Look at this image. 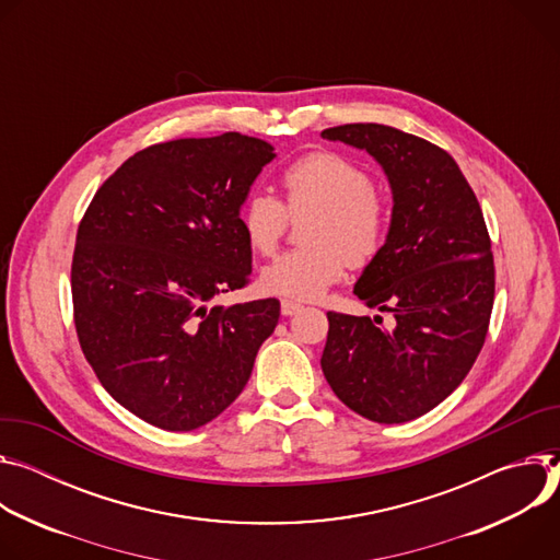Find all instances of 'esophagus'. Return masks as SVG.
Instances as JSON below:
<instances>
[{
	"instance_id": "obj_1",
	"label": "esophagus",
	"mask_w": 560,
	"mask_h": 560,
	"mask_svg": "<svg viewBox=\"0 0 560 560\" xmlns=\"http://www.w3.org/2000/svg\"><path fill=\"white\" fill-rule=\"evenodd\" d=\"M280 308H282V314L284 316H295L300 308H302V304L298 302V300H291V298H284L282 302H280Z\"/></svg>"
}]
</instances>
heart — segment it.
Returning a JSON list of instances; mask_svg holds the SVG:
<instances>
[{
	"label": "heart",
	"mask_w": 560,
	"mask_h": 560,
	"mask_svg": "<svg viewBox=\"0 0 560 560\" xmlns=\"http://www.w3.org/2000/svg\"><path fill=\"white\" fill-rule=\"evenodd\" d=\"M282 189L284 205L254 189L237 211L246 244L260 256L276 252L289 215L314 213L304 229L308 246L293 248L265 267L267 291L298 300L320 298L345 276L349 262L364 265L383 248L387 205L371 175L353 160L334 151L306 153L282 171Z\"/></svg>",
	"instance_id": "b5f03b06"
}]
</instances>
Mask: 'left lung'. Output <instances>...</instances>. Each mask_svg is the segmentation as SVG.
<instances>
[{
	"instance_id": "1",
	"label": "left lung",
	"mask_w": 560,
	"mask_h": 560,
	"mask_svg": "<svg viewBox=\"0 0 560 560\" xmlns=\"http://www.w3.org/2000/svg\"><path fill=\"white\" fill-rule=\"evenodd\" d=\"M374 158L392 186L387 240L353 293L381 316L329 312L323 371L334 394L374 422H407L441 405L476 362L493 306V256L469 182L441 147L385 124L323 131Z\"/></svg>"
}]
</instances>
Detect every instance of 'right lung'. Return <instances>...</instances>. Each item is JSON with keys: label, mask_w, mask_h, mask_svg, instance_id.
<instances>
[{"label": "right lung", "mask_w": 560, "mask_h": 560, "mask_svg": "<svg viewBox=\"0 0 560 560\" xmlns=\"http://www.w3.org/2000/svg\"><path fill=\"white\" fill-rule=\"evenodd\" d=\"M276 158L240 133L153 144L97 189L71 267L75 329L102 387L166 431H191L244 389L280 318L276 298L211 304L252 276L242 200Z\"/></svg>", "instance_id": "right-lung-1"}]
</instances>
